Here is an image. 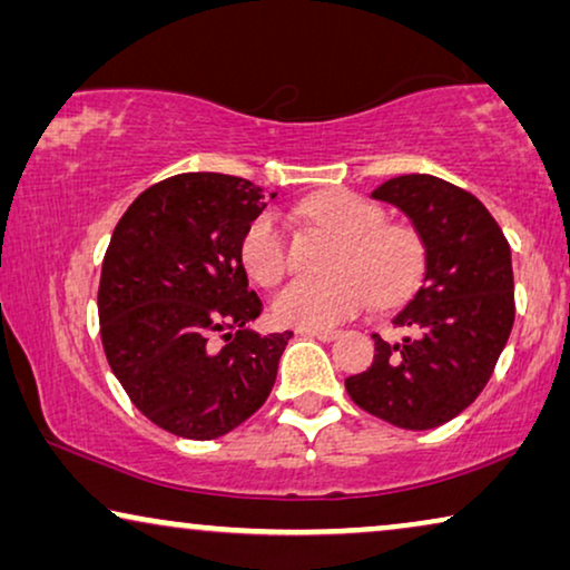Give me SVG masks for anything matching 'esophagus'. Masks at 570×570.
Wrapping results in <instances>:
<instances>
[{
  "label": "esophagus",
  "mask_w": 570,
  "mask_h": 570,
  "mask_svg": "<svg viewBox=\"0 0 570 570\" xmlns=\"http://www.w3.org/2000/svg\"><path fill=\"white\" fill-rule=\"evenodd\" d=\"M298 334H303V337L322 340V342H332L334 337H337V332L334 330H298Z\"/></svg>",
  "instance_id": "esophagus-1"
}]
</instances>
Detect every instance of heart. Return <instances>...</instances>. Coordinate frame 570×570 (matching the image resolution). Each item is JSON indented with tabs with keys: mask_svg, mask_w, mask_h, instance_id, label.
Segmentation results:
<instances>
[{
	"mask_svg": "<svg viewBox=\"0 0 570 570\" xmlns=\"http://www.w3.org/2000/svg\"><path fill=\"white\" fill-rule=\"evenodd\" d=\"M311 217L342 240L334 259L337 277L326 283L293 279L272 295V318L295 330H330L379 301H394L415 283L423 248L410 228L384 225L376 202L361 194H326L311 205ZM240 262L259 285H275L285 275V230L275 213L256 215L240 238Z\"/></svg>",
	"mask_w": 570,
	"mask_h": 570,
	"instance_id": "heart-1",
	"label": "heart"
}]
</instances>
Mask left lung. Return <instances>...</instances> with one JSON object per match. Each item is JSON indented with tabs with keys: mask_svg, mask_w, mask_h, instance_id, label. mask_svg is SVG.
Segmentation results:
<instances>
[{
	"mask_svg": "<svg viewBox=\"0 0 570 570\" xmlns=\"http://www.w3.org/2000/svg\"><path fill=\"white\" fill-rule=\"evenodd\" d=\"M371 197L410 217L425 269L392 318L407 334L400 342L373 334L371 368L345 379V389L386 423L431 431L478 400L509 342L511 248L485 205L439 176L389 178Z\"/></svg>",
	"mask_w": 570,
	"mask_h": 570,
	"instance_id": "obj_1",
	"label": "left lung"
}]
</instances>
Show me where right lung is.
Here are the masks:
<instances>
[{
    "instance_id": "add662e5",
    "label": "right lung",
    "mask_w": 570,
    "mask_h": 570,
    "mask_svg": "<svg viewBox=\"0 0 570 570\" xmlns=\"http://www.w3.org/2000/svg\"><path fill=\"white\" fill-rule=\"evenodd\" d=\"M269 199H275L272 194ZM267 207L262 186L225 174L153 184L116 223L98 287L114 376L147 420L191 441L225 435L275 386L293 332L259 334L240 238ZM236 328L223 348L206 340Z\"/></svg>"
}]
</instances>
